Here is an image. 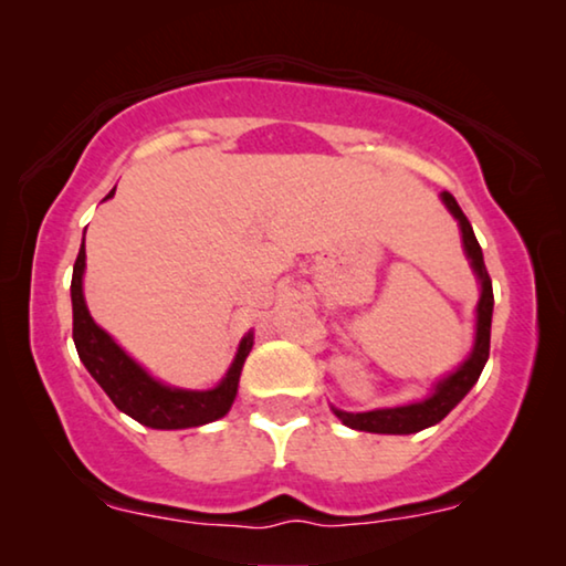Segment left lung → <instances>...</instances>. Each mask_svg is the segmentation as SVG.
<instances>
[{
  "instance_id": "1",
  "label": "left lung",
  "mask_w": 566,
  "mask_h": 566,
  "mask_svg": "<svg viewBox=\"0 0 566 566\" xmlns=\"http://www.w3.org/2000/svg\"><path fill=\"white\" fill-rule=\"evenodd\" d=\"M443 203L448 206V211L455 216L459 221L461 234H463V250H467L471 268L482 281V298H479L476 306V343L474 350H471L469 360L453 370L451 376L443 378L432 391V397L424 401H417V405H407V407H394V409H376V412H343V409H335V415L343 420L347 428L353 430H363V432H378V436H409V432H420L430 424H436L443 420V417L451 412V409L459 405V401L467 397L471 391V386L479 381L482 376V368L486 358H490V332H492V306H494V296H492V277L484 268V258H482V247H479L474 229L467 216H463L461 206L455 203V198L451 192H440Z\"/></svg>"
}]
</instances>
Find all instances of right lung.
I'll return each mask as SVG.
<instances>
[{
    "instance_id": "right-lung-1",
    "label": "right lung",
    "mask_w": 566,
    "mask_h": 566,
    "mask_svg": "<svg viewBox=\"0 0 566 566\" xmlns=\"http://www.w3.org/2000/svg\"><path fill=\"white\" fill-rule=\"evenodd\" d=\"M115 192V190H113ZM111 192V196H113ZM107 196V198H111ZM82 273H84V244L74 262L72 275V308H74V345L76 353L90 370L92 378L103 386V391L120 412L134 417L136 422L154 430H182L198 428V424L213 422L229 412L231 401L237 397L239 374L247 355L252 350V335H247L239 345L237 358L231 363L229 374L211 391H185L169 389V386L154 381L142 366H136L111 335L92 322L82 296Z\"/></svg>"
}]
</instances>
